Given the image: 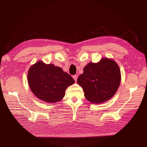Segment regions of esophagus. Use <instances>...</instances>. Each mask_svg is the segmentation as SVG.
<instances>
[{
    "label": "esophagus",
    "mask_w": 147,
    "mask_h": 147,
    "mask_svg": "<svg viewBox=\"0 0 147 147\" xmlns=\"http://www.w3.org/2000/svg\"><path fill=\"white\" fill-rule=\"evenodd\" d=\"M73 79H74V80H75V82H76L77 81V79H78V76L77 75H74L73 76Z\"/></svg>",
    "instance_id": "1"
}]
</instances>
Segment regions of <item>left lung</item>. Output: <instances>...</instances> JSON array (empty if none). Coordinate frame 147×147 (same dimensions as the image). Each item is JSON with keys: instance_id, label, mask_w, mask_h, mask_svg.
I'll return each mask as SVG.
<instances>
[{"instance_id": "1", "label": "left lung", "mask_w": 147, "mask_h": 147, "mask_svg": "<svg viewBox=\"0 0 147 147\" xmlns=\"http://www.w3.org/2000/svg\"><path fill=\"white\" fill-rule=\"evenodd\" d=\"M120 81L121 73L117 63L112 59L102 58L98 63H90L84 67L77 82L89 101L100 104L114 95Z\"/></svg>"}]
</instances>
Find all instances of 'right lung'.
Here are the masks:
<instances>
[{"mask_svg":"<svg viewBox=\"0 0 147 147\" xmlns=\"http://www.w3.org/2000/svg\"><path fill=\"white\" fill-rule=\"evenodd\" d=\"M30 88L38 98L48 103L58 102L65 96V90L75 82L61 68L38 61L28 72Z\"/></svg>","mask_w":147,"mask_h":147,"instance_id":"right-lung-1","label":"right lung"}]
</instances>
